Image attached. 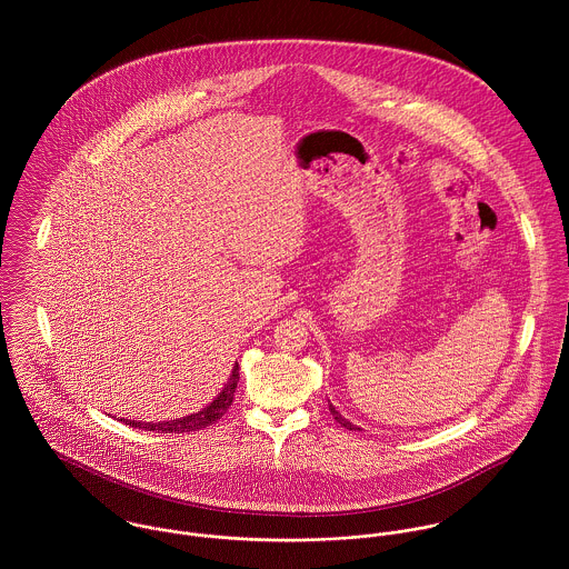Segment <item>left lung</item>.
<instances>
[{"mask_svg":"<svg viewBox=\"0 0 569 569\" xmlns=\"http://www.w3.org/2000/svg\"><path fill=\"white\" fill-rule=\"evenodd\" d=\"M328 409H330V413H332V418H335V420H337V422H339V425H341V427H346V429H350V431H352V429H355V431H361V429H359V427H357V425H352V422H350V420H346V418H343V416H341V413H339V411H337V409H335V407H332V403H328Z\"/></svg>","mask_w":569,"mask_h":569,"instance_id":"8db88e82","label":"left lung"}]
</instances>
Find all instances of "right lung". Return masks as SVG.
I'll return each instance as SVG.
<instances>
[{
	"instance_id": "add662e5",
	"label": "right lung",
	"mask_w": 569,
	"mask_h": 569,
	"mask_svg": "<svg viewBox=\"0 0 569 569\" xmlns=\"http://www.w3.org/2000/svg\"><path fill=\"white\" fill-rule=\"evenodd\" d=\"M237 386H239V363H234L232 375H230L226 388L221 390V395H219L210 406L203 407V409L197 411V413H190V416H183V418H174V420H163V422H138V420H127V418H120V420H122L124 425H129V427H140V429L156 431V433L199 431V429L210 427L212 422H217V420L228 411V407L232 406V401H234Z\"/></svg>"
}]
</instances>
